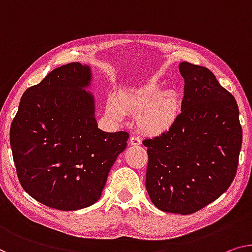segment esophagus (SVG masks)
Instances as JSON below:
<instances>
[{
    "mask_svg": "<svg viewBox=\"0 0 252 252\" xmlns=\"http://www.w3.org/2000/svg\"><path fill=\"white\" fill-rule=\"evenodd\" d=\"M130 144L132 146H139L141 145V139L136 136H132L130 138Z\"/></svg>",
    "mask_w": 252,
    "mask_h": 252,
    "instance_id": "obj_1",
    "label": "esophagus"
}]
</instances>
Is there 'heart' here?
Returning <instances> with one entry per match:
<instances>
[{
    "label": "heart",
    "mask_w": 252,
    "mask_h": 252,
    "mask_svg": "<svg viewBox=\"0 0 252 252\" xmlns=\"http://www.w3.org/2000/svg\"><path fill=\"white\" fill-rule=\"evenodd\" d=\"M179 100L174 93H162L152 79L144 87L123 92L107 105V114L122 121L125 114L137 118L139 130L150 136L167 132L178 119Z\"/></svg>",
    "instance_id": "b5f03b06"
}]
</instances>
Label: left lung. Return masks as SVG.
I'll return each mask as SVG.
<instances>
[{
  "label": "left lung",
  "mask_w": 252,
  "mask_h": 252,
  "mask_svg": "<svg viewBox=\"0 0 252 252\" xmlns=\"http://www.w3.org/2000/svg\"><path fill=\"white\" fill-rule=\"evenodd\" d=\"M181 113L167 132L142 141L148 153L146 189L157 208L196 213L233 182L242 145L239 107L207 67L180 63Z\"/></svg>",
  "instance_id": "1"
}]
</instances>
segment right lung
<instances>
[{"mask_svg":"<svg viewBox=\"0 0 252 252\" xmlns=\"http://www.w3.org/2000/svg\"><path fill=\"white\" fill-rule=\"evenodd\" d=\"M88 65L56 67L22 95L10 127L17 175L30 197L47 207L77 210L100 198L108 172L126 147V131L97 126L86 92Z\"/></svg>","mask_w":252,"mask_h":252,"instance_id":"add662e5","label":"right lung"}]
</instances>
